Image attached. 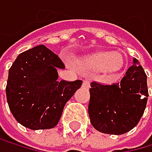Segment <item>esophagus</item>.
Segmentation results:
<instances>
[{"instance_id": "34e87169", "label": "esophagus", "mask_w": 152, "mask_h": 152, "mask_svg": "<svg viewBox=\"0 0 152 152\" xmlns=\"http://www.w3.org/2000/svg\"><path fill=\"white\" fill-rule=\"evenodd\" d=\"M83 86H84V88H88V86H89V81L88 80H84V82H83Z\"/></svg>"}]
</instances>
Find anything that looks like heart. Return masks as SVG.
<instances>
[{
	"mask_svg": "<svg viewBox=\"0 0 152 152\" xmlns=\"http://www.w3.org/2000/svg\"><path fill=\"white\" fill-rule=\"evenodd\" d=\"M86 64L91 69L104 70L107 74H115L124 66V59L119 53L98 52L89 56Z\"/></svg>",
	"mask_w": 152,
	"mask_h": 152,
	"instance_id": "b5f03b06",
	"label": "heart"
}]
</instances>
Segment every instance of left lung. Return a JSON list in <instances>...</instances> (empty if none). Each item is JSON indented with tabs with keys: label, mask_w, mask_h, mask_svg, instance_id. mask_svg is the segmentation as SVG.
Segmentation results:
<instances>
[{
	"label": "left lung",
	"mask_w": 152,
	"mask_h": 152,
	"mask_svg": "<svg viewBox=\"0 0 152 152\" xmlns=\"http://www.w3.org/2000/svg\"><path fill=\"white\" fill-rule=\"evenodd\" d=\"M89 88L88 114L91 125L100 132L120 135L139 123L147 106V75L133 59L121 82L103 85L92 82Z\"/></svg>",
	"instance_id": "1"
}]
</instances>
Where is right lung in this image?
I'll return each mask as SVG.
<instances>
[{
	"label": "right lung",
	"instance_id": "add662e5",
	"mask_svg": "<svg viewBox=\"0 0 152 152\" xmlns=\"http://www.w3.org/2000/svg\"><path fill=\"white\" fill-rule=\"evenodd\" d=\"M64 64L44 45L21 53L8 71V107L20 124L33 130L52 129L64 104L82 86L81 80L58 81Z\"/></svg>",
	"mask_w": 152,
	"mask_h": 152
}]
</instances>
